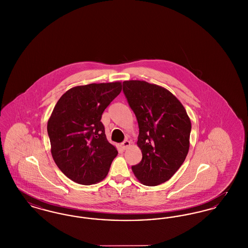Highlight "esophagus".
Instances as JSON below:
<instances>
[{
  "label": "esophagus",
  "mask_w": 248,
  "mask_h": 248,
  "mask_svg": "<svg viewBox=\"0 0 248 248\" xmlns=\"http://www.w3.org/2000/svg\"><path fill=\"white\" fill-rule=\"evenodd\" d=\"M121 146H122V148H123L124 150H126L130 146V141H128L127 140H124V141L122 142Z\"/></svg>",
  "instance_id": "obj_1"
}]
</instances>
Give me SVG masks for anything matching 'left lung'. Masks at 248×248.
Instances as JSON below:
<instances>
[{
    "label": "left lung",
    "instance_id": "8db88e82",
    "mask_svg": "<svg viewBox=\"0 0 248 248\" xmlns=\"http://www.w3.org/2000/svg\"><path fill=\"white\" fill-rule=\"evenodd\" d=\"M123 91L140 128L138 146L142 160L132 165L146 186L162 184L184 163L191 124L183 105L165 88L145 81H124Z\"/></svg>",
    "mask_w": 248,
    "mask_h": 248
}]
</instances>
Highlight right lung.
<instances>
[{"label":"right lung","mask_w":248,"mask_h":248,"mask_svg":"<svg viewBox=\"0 0 248 248\" xmlns=\"http://www.w3.org/2000/svg\"><path fill=\"white\" fill-rule=\"evenodd\" d=\"M122 91V83L76 86L59 98L48 120L51 153L61 172L76 183L106 177L118 152L107 140L102 113Z\"/></svg>","instance_id":"obj_1"}]
</instances>
